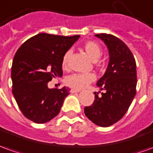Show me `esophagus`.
<instances>
[{
	"instance_id": "esophagus-1",
	"label": "esophagus",
	"mask_w": 153,
	"mask_h": 153,
	"mask_svg": "<svg viewBox=\"0 0 153 153\" xmlns=\"http://www.w3.org/2000/svg\"><path fill=\"white\" fill-rule=\"evenodd\" d=\"M80 90H76V89H71V93H76V92H79Z\"/></svg>"
}]
</instances>
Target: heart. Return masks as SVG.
Returning <instances> with one entry per match:
<instances>
[{
    "instance_id": "b5f03b06",
    "label": "heart",
    "mask_w": 153,
    "mask_h": 153,
    "mask_svg": "<svg viewBox=\"0 0 153 153\" xmlns=\"http://www.w3.org/2000/svg\"><path fill=\"white\" fill-rule=\"evenodd\" d=\"M83 48L87 52V54L94 61L97 60L102 54V46L94 41L86 42L83 44ZM71 55V50L66 51L63 55L62 58V66L63 69H66L69 66ZM95 80H96V75L94 73H73L66 76L65 82L68 87L76 90H80L87 87V85H89Z\"/></svg>"
}]
</instances>
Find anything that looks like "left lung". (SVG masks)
Instances as JSON below:
<instances>
[{"mask_svg": "<svg viewBox=\"0 0 153 153\" xmlns=\"http://www.w3.org/2000/svg\"><path fill=\"white\" fill-rule=\"evenodd\" d=\"M106 43L110 61L97 87L104 90L101 96L94 92L93 103L84 108L87 117L99 127H110L127 112L137 90V66L128 46L113 35H96ZM101 92V91H100Z\"/></svg>", "mask_w": 153, "mask_h": 153, "instance_id": "obj_1", "label": "left lung"}]
</instances>
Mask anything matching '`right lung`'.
<instances>
[{"label": "right lung", "instance_id": "right-lung-1", "mask_svg": "<svg viewBox=\"0 0 153 153\" xmlns=\"http://www.w3.org/2000/svg\"><path fill=\"white\" fill-rule=\"evenodd\" d=\"M40 33L19 47L11 66L12 93L20 110L36 123L57 116L70 89H49L48 82L63 74L62 58L79 38Z\"/></svg>", "mask_w": 153, "mask_h": 153}]
</instances>
